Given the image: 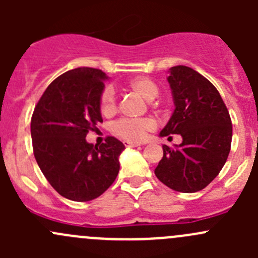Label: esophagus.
I'll return each instance as SVG.
<instances>
[{
	"instance_id": "obj_1",
	"label": "esophagus",
	"mask_w": 258,
	"mask_h": 258,
	"mask_svg": "<svg viewBox=\"0 0 258 258\" xmlns=\"http://www.w3.org/2000/svg\"><path fill=\"white\" fill-rule=\"evenodd\" d=\"M123 144L126 147H139V146H141L140 144H136V142H131V141H124Z\"/></svg>"
}]
</instances>
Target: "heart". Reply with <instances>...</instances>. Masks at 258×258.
I'll return each instance as SVG.
<instances>
[{
	"label": "heart",
	"mask_w": 258,
	"mask_h": 258,
	"mask_svg": "<svg viewBox=\"0 0 258 258\" xmlns=\"http://www.w3.org/2000/svg\"><path fill=\"white\" fill-rule=\"evenodd\" d=\"M128 88L141 96L146 101H153L158 96V87L147 77H135L127 83ZM100 108L103 114H112L116 111V93L112 87H106L101 95ZM155 121L151 118L128 119L122 118L114 122L112 131L117 136L131 142H140L146 135L155 130Z\"/></svg>",
	"instance_id": "b5f03b06"
}]
</instances>
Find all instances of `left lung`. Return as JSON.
<instances>
[{
    "label": "left lung",
    "instance_id": "left-lung-1",
    "mask_svg": "<svg viewBox=\"0 0 258 258\" xmlns=\"http://www.w3.org/2000/svg\"><path fill=\"white\" fill-rule=\"evenodd\" d=\"M167 77L173 110L161 137L181 135L182 144L171 150L163 145V157L156 177L184 194L204 189L220 173L232 141L230 113L217 88L187 66L171 67Z\"/></svg>",
    "mask_w": 258,
    "mask_h": 258
}]
</instances>
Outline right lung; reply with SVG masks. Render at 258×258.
I'll return each mask as SVG.
<instances>
[{
    "mask_svg": "<svg viewBox=\"0 0 258 258\" xmlns=\"http://www.w3.org/2000/svg\"><path fill=\"white\" fill-rule=\"evenodd\" d=\"M106 80L105 72L90 67L64 72L46 88L31 119L38 167L71 201L97 199L118 175L124 145L114 137L101 146L86 141L88 131L102 122L100 100Z\"/></svg>",
    "mask_w": 258,
    "mask_h": 258,
    "instance_id": "right-lung-1",
    "label": "right lung"
}]
</instances>
